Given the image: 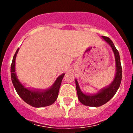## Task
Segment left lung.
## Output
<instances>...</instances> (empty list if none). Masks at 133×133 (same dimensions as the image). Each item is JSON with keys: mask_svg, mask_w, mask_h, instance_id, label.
Returning a JSON list of instances; mask_svg holds the SVG:
<instances>
[{"mask_svg": "<svg viewBox=\"0 0 133 133\" xmlns=\"http://www.w3.org/2000/svg\"><path fill=\"white\" fill-rule=\"evenodd\" d=\"M102 38L111 46L115 55L116 73H115V78L112 82L108 86L101 89L98 92L95 94H87L83 92L80 89L77 80L75 79L78 98L82 104L87 106L96 108V107L101 106L105 104L113 97L121 84L122 69V65L120 63V55L116 48H115L113 42L109 38L107 37H102Z\"/></svg>", "mask_w": 133, "mask_h": 133, "instance_id": "8db88e82", "label": "left lung"}]
</instances>
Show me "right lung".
Segmentation results:
<instances>
[{
	"mask_svg": "<svg viewBox=\"0 0 133 133\" xmlns=\"http://www.w3.org/2000/svg\"><path fill=\"white\" fill-rule=\"evenodd\" d=\"M19 51L18 48L14 55L11 65V76L13 86L20 97L29 105L34 108H43L53 104L57 99L59 89L65 73L60 75L54 84L46 89H38L25 88L20 82L15 70V60Z\"/></svg>",
	"mask_w": 133,
	"mask_h": 133,
	"instance_id": "1",
	"label": "right lung"
}]
</instances>
